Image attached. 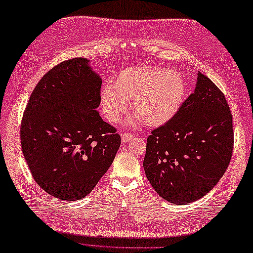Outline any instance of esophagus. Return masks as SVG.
<instances>
[{
    "label": "esophagus",
    "mask_w": 253,
    "mask_h": 253,
    "mask_svg": "<svg viewBox=\"0 0 253 253\" xmlns=\"http://www.w3.org/2000/svg\"><path fill=\"white\" fill-rule=\"evenodd\" d=\"M134 137L135 136L133 134H130V133H124V134H122V141L123 142H128L131 139H134Z\"/></svg>",
    "instance_id": "esophagus-1"
}]
</instances>
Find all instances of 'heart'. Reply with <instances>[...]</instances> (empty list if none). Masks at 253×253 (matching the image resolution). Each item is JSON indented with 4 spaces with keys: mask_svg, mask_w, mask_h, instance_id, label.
<instances>
[{
    "mask_svg": "<svg viewBox=\"0 0 253 253\" xmlns=\"http://www.w3.org/2000/svg\"><path fill=\"white\" fill-rule=\"evenodd\" d=\"M186 94L183 77L158 65L125 69L115 83L108 82L101 91V104L106 118L116 124L127 111L135 113L130 125L143 123L156 127L166 125L177 114Z\"/></svg>",
    "mask_w": 253,
    "mask_h": 253,
    "instance_id": "b5f03b06",
    "label": "heart"
}]
</instances>
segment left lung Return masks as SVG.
Returning <instances> with one entry per match:
<instances>
[{
  "mask_svg": "<svg viewBox=\"0 0 253 253\" xmlns=\"http://www.w3.org/2000/svg\"><path fill=\"white\" fill-rule=\"evenodd\" d=\"M234 150L233 115L223 92L202 73L177 114L147 138L143 167L166 201L185 205L219 181Z\"/></svg>",
  "mask_w": 253,
  "mask_h": 253,
  "instance_id": "left-lung-1",
  "label": "left lung"
}]
</instances>
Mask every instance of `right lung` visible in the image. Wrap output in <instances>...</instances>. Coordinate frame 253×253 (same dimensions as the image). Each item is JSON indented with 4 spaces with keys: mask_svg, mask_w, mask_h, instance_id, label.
Returning a JSON list of instances; mask_svg holds the SVG:
<instances>
[{
    "mask_svg": "<svg viewBox=\"0 0 253 253\" xmlns=\"http://www.w3.org/2000/svg\"><path fill=\"white\" fill-rule=\"evenodd\" d=\"M87 63L74 57L48 71L34 88L21 119V150L34 180L64 201L89 194L122 142L116 128L95 110L102 80Z\"/></svg>",
    "mask_w": 253,
    "mask_h": 253,
    "instance_id": "right-lung-1",
    "label": "right lung"
}]
</instances>
